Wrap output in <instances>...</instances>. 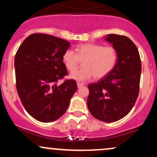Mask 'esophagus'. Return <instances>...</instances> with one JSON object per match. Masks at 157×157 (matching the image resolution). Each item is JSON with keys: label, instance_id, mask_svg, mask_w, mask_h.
I'll return each instance as SVG.
<instances>
[{"label": "esophagus", "instance_id": "1", "mask_svg": "<svg viewBox=\"0 0 157 157\" xmlns=\"http://www.w3.org/2000/svg\"><path fill=\"white\" fill-rule=\"evenodd\" d=\"M77 87L78 88H81L84 86V83H82V82H77Z\"/></svg>", "mask_w": 157, "mask_h": 157}]
</instances>
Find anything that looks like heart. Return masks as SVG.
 I'll list each match as a JSON object with an SVG mask.
<instances>
[{
  "label": "heart",
  "mask_w": 157,
  "mask_h": 157,
  "mask_svg": "<svg viewBox=\"0 0 157 157\" xmlns=\"http://www.w3.org/2000/svg\"><path fill=\"white\" fill-rule=\"evenodd\" d=\"M76 52L66 50L63 55V61L70 71H74L81 61H84L83 68L70 74V78L79 82L89 80L94 76L97 78L106 76L114 68L117 60L116 49L111 46L87 44L78 46Z\"/></svg>",
  "instance_id": "1"
}]
</instances>
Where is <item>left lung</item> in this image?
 Listing matches in <instances>:
<instances>
[{
    "mask_svg": "<svg viewBox=\"0 0 157 157\" xmlns=\"http://www.w3.org/2000/svg\"><path fill=\"white\" fill-rule=\"evenodd\" d=\"M104 40L116 49L117 60L109 75L88 86L87 105L94 117L113 122L125 117L136 102L140 89L141 60L136 45L128 37L110 34Z\"/></svg>",
    "mask_w": 157,
    "mask_h": 157,
    "instance_id": "obj_1",
    "label": "left lung"
}]
</instances>
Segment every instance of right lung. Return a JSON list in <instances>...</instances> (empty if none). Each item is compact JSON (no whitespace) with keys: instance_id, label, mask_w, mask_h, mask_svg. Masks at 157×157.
<instances>
[{"instance_id":"obj_1","label":"right lung","mask_w":157,"mask_h":157,"mask_svg":"<svg viewBox=\"0 0 157 157\" xmlns=\"http://www.w3.org/2000/svg\"><path fill=\"white\" fill-rule=\"evenodd\" d=\"M70 43L46 34H32L15 57L16 88L23 107L35 120L55 121L64 114L77 91L75 80L57 82L67 75L63 55Z\"/></svg>"}]
</instances>
